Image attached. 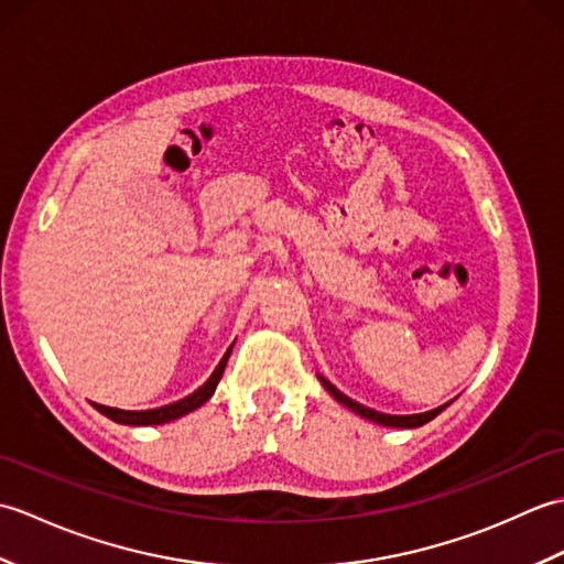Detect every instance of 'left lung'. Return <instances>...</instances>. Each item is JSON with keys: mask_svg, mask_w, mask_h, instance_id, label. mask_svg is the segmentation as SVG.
Returning <instances> with one entry per match:
<instances>
[{"mask_svg": "<svg viewBox=\"0 0 564 564\" xmlns=\"http://www.w3.org/2000/svg\"><path fill=\"white\" fill-rule=\"evenodd\" d=\"M319 382L322 386L327 388V392L332 394L334 400L337 402H341L344 406H349L351 412H356V414H361V416H366V419H370V422H376V424H382V426H400V429H414V426H422V424H426V422H431V419H434L438 412H443V406H436V410H431V412H422V414H404V416H392V414H380V412H376V410H368V406H364V404H358V402H354L351 398H346L344 392H339L337 388L332 386L329 380H325L319 376Z\"/></svg>", "mask_w": 564, "mask_h": 564, "instance_id": "left-lung-1", "label": "left lung"}]
</instances>
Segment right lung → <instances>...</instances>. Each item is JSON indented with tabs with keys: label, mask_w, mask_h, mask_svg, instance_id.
<instances>
[{
	"label": "right lung",
	"mask_w": 564,
	"mask_h": 564,
	"mask_svg": "<svg viewBox=\"0 0 564 564\" xmlns=\"http://www.w3.org/2000/svg\"><path fill=\"white\" fill-rule=\"evenodd\" d=\"M230 349L225 351V356L220 358V364L215 366L213 376L203 382V386L196 390L186 394L184 400L178 402H172V404H164V406H158V410H142V412H128V410H116V406H106V404H97V410L101 414H106L109 419H113V422L118 424H130V426H148V424H164V422H172V419H178L184 416L188 412H194L196 406H200L203 402L210 400V394L215 392V388H218V382L223 378V370H225V364L227 358H230Z\"/></svg>",
	"instance_id": "1"
}]
</instances>
